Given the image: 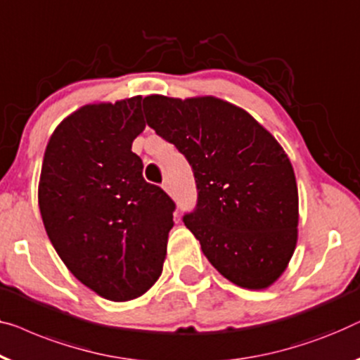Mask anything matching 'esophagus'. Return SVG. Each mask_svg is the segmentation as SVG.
Here are the masks:
<instances>
[{
  "instance_id": "1",
  "label": "esophagus",
  "mask_w": 360,
  "mask_h": 360,
  "mask_svg": "<svg viewBox=\"0 0 360 360\" xmlns=\"http://www.w3.org/2000/svg\"><path fill=\"white\" fill-rule=\"evenodd\" d=\"M162 188H164L165 191H167V193H170V181H169V180H164Z\"/></svg>"
}]
</instances>
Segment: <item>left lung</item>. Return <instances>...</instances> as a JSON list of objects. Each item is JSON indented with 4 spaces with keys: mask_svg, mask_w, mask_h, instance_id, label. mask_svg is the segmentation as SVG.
Returning <instances> with one entry per match:
<instances>
[{
    "mask_svg": "<svg viewBox=\"0 0 360 360\" xmlns=\"http://www.w3.org/2000/svg\"><path fill=\"white\" fill-rule=\"evenodd\" d=\"M146 123L185 155L196 206L184 216L210 263L231 283L266 289L297 243L299 193L273 134L216 97L143 98Z\"/></svg>",
    "mask_w": 360,
    "mask_h": 360,
    "instance_id": "1",
    "label": "left lung"
}]
</instances>
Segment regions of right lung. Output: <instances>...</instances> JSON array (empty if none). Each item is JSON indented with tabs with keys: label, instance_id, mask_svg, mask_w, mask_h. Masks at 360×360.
Masks as SVG:
<instances>
[{
	"label": "right lung",
	"instance_id": "add662e5",
	"mask_svg": "<svg viewBox=\"0 0 360 360\" xmlns=\"http://www.w3.org/2000/svg\"><path fill=\"white\" fill-rule=\"evenodd\" d=\"M141 97L86 105L46 144L39 184L45 231L66 268L103 299L143 295L162 273L175 202L131 150Z\"/></svg>",
	"mask_w": 360,
	"mask_h": 360
}]
</instances>
